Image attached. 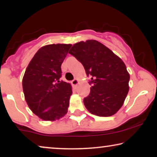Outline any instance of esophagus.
I'll return each instance as SVG.
<instances>
[{
    "instance_id": "34e87169",
    "label": "esophagus",
    "mask_w": 157,
    "mask_h": 157,
    "mask_svg": "<svg viewBox=\"0 0 157 157\" xmlns=\"http://www.w3.org/2000/svg\"><path fill=\"white\" fill-rule=\"evenodd\" d=\"M71 83H72L73 86H77V84H78V79H77V78L74 79V80H73V81H71Z\"/></svg>"
}]
</instances>
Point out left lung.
I'll return each instance as SVG.
<instances>
[{"label": "left lung", "instance_id": "obj_1", "mask_svg": "<svg viewBox=\"0 0 157 157\" xmlns=\"http://www.w3.org/2000/svg\"><path fill=\"white\" fill-rule=\"evenodd\" d=\"M70 54L80 61L91 78L89 95L83 98L92 114L111 117L124 104L129 86L130 76L125 63L101 43L88 40L75 44Z\"/></svg>", "mask_w": 157, "mask_h": 157}]
</instances>
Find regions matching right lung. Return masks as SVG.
<instances>
[{
    "label": "right lung",
    "instance_id": "1",
    "mask_svg": "<svg viewBox=\"0 0 157 157\" xmlns=\"http://www.w3.org/2000/svg\"><path fill=\"white\" fill-rule=\"evenodd\" d=\"M71 44L46 45L38 50L28 66L22 85L31 110L44 121H55L67 113L71 86L60 81L61 64Z\"/></svg>",
    "mask_w": 157,
    "mask_h": 157
}]
</instances>
